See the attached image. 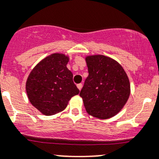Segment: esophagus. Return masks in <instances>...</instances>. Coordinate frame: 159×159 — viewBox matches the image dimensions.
I'll return each instance as SVG.
<instances>
[{
    "label": "esophagus",
    "instance_id": "esophagus-1",
    "mask_svg": "<svg viewBox=\"0 0 159 159\" xmlns=\"http://www.w3.org/2000/svg\"><path fill=\"white\" fill-rule=\"evenodd\" d=\"M77 87H78V89L81 91V89H82V84H78V85H77Z\"/></svg>",
    "mask_w": 159,
    "mask_h": 159
}]
</instances>
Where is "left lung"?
<instances>
[{"label":"left lung","mask_w":159,"mask_h":159,"mask_svg":"<svg viewBox=\"0 0 159 159\" xmlns=\"http://www.w3.org/2000/svg\"><path fill=\"white\" fill-rule=\"evenodd\" d=\"M89 76L80 92L90 115L107 119L116 115L130 95V82L121 65L107 56H87Z\"/></svg>","instance_id":"obj_1"}]
</instances>
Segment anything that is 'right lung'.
Returning <instances> with one entry per match:
<instances>
[{"label":"right lung","instance_id":"obj_1","mask_svg":"<svg viewBox=\"0 0 159 159\" xmlns=\"http://www.w3.org/2000/svg\"><path fill=\"white\" fill-rule=\"evenodd\" d=\"M69 57L54 53L41 60L30 71L26 81L30 102L44 115L65 109L79 90L73 82V74L67 68Z\"/></svg>","mask_w":159,"mask_h":159}]
</instances>
